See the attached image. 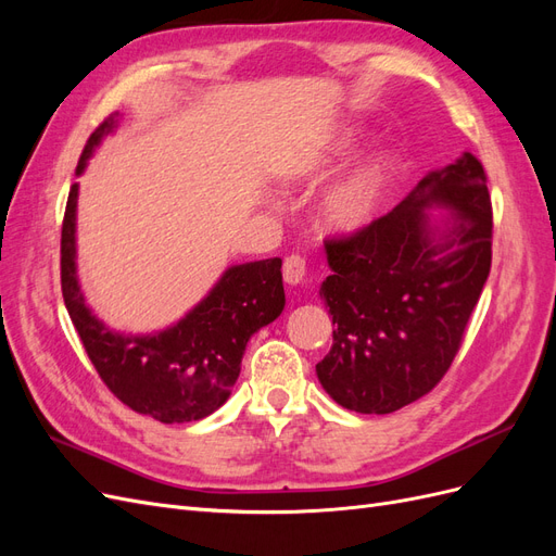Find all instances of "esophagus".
I'll use <instances>...</instances> for the list:
<instances>
[{
  "mask_svg": "<svg viewBox=\"0 0 556 556\" xmlns=\"http://www.w3.org/2000/svg\"><path fill=\"white\" fill-rule=\"evenodd\" d=\"M282 278L288 285H301L306 278V262L299 255H292L282 264Z\"/></svg>",
  "mask_w": 556,
  "mask_h": 556,
  "instance_id": "obj_1",
  "label": "esophagus"
}]
</instances>
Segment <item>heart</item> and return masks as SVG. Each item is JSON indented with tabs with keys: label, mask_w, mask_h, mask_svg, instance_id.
Segmentation results:
<instances>
[{
	"label": "heart",
	"mask_w": 556,
	"mask_h": 556,
	"mask_svg": "<svg viewBox=\"0 0 556 556\" xmlns=\"http://www.w3.org/2000/svg\"><path fill=\"white\" fill-rule=\"evenodd\" d=\"M357 129L343 127L333 139L304 164L296 166V182H323L357 146ZM396 166V155L390 148H376L364 155L352 169L325 190L315 206V220L325 233L333 239H357L371 229L382 213L387 190Z\"/></svg>",
	"instance_id": "1"
}]
</instances>
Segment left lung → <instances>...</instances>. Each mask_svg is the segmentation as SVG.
<instances>
[{"instance_id": "obj_1", "label": "left lung", "mask_w": 556, "mask_h": 556, "mask_svg": "<svg viewBox=\"0 0 556 556\" xmlns=\"http://www.w3.org/2000/svg\"><path fill=\"white\" fill-rule=\"evenodd\" d=\"M433 207L445 216H433ZM319 299L333 343L315 366L339 406L387 415L441 382L492 266V201L464 153L429 172L357 239L327 241Z\"/></svg>"}]
</instances>
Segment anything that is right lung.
<instances>
[{
  "instance_id": "obj_1",
  "label": "right lung",
  "mask_w": 556,
  "mask_h": 556,
  "mask_svg": "<svg viewBox=\"0 0 556 556\" xmlns=\"http://www.w3.org/2000/svg\"><path fill=\"white\" fill-rule=\"evenodd\" d=\"M117 123L121 113H113L90 134L76 176L86 172ZM76 206L78 182L72 185L62 223V296L97 374L125 406L157 422L208 417L229 399L250 336L271 325L285 308L282 260L233 264L178 323L153 333H123L106 327L83 296L76 274Z\"/></svg>"
}]
</instances>
